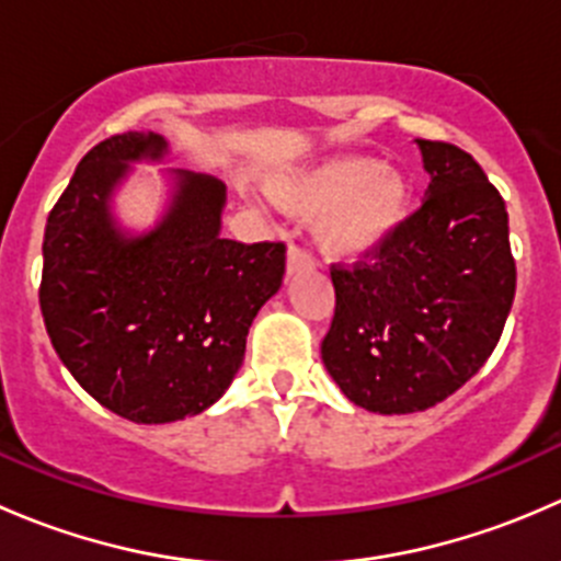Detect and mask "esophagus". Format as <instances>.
<instances>
[{
	"label": "esophagus",
	"instance_id": "obj_1",
	"mask_svg": "<svg viewBox=\"0 0 561 561\" xmlns=\"http://www.w3.org/2000/svg\"><path fill=\"white\" fill-rule=\"evenodd\" d=\"M314 265L312 254L307 249L293 244L287 249V274H301V271H309Z\"/></svg>",
	"mask_w": 561,
	"mask_h": 561
}]
</instances>
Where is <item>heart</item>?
Returning <instances> with one entry per match:
<instances>
[{
	"label": "heart",
	"instance_id": "heart-1",
	"mask_svg": "<svg viewBox=\"0 0 561 561\" xmlns=\"http://www.w3.org/2000/svg\"><path fill=\"white\" fill-rule=\"evenodd\" d=\"M268 195L285 211L317 217L314 239L328 257L360 260L377 252L404 222L412 186L393 165L369 157H333L271 175Z\"/></svg>",
	"mask_w": 561,
	"mask_h": 561
}]
</instances>
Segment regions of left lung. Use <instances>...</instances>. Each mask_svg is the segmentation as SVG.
<instances>
[{
    "mask_svg": "<svg viewBox=\"0 0 561 561\" xmlns=\"http://www.w3.org/2000/svg\"><path fill=\"white\" fill-rule=\"evenodd\" d=\"M415 144L426 197L369 263L331 265L336 309L320 347L342 393L380 415L428 410L478 375L516 296L496 186L458 146Z\"/></svg>",
    "mask_w": 561,
    "mask_h": 561,
    "instance_id": "1",
    "label": "left lung"
}]
</instances>
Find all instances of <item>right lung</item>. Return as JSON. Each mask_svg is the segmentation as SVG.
Instances as JSON below:
<instances>
[{
  "label": "right lung",
  "mask_w": 561,
  "mask_h": 561,
  "mask_svg": "<svg viewBox=\"0 0 561 561\" xmlns=\"http://www.w3.org/2000/svg\"><path fill=\"white\" fill-rule=\"evenodd\" d=\"M154 133L94 146L48 214L39 309L61 364L78 386L133 423L201 415L244 364L247 333L282 287L285 244L219 236L225 184L171 171L160 222L129 236L111 195L129 162H160Z\"/></svg>",
  "instance_id": "1"
}]
</instances>
